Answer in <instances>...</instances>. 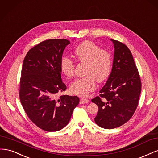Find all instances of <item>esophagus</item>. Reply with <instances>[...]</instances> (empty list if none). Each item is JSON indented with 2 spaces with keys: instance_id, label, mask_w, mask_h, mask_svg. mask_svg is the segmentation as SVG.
I'll return each mask as SVG.
<instances>
[{
  "instance_id": "obj_1",
  "label": "esophagus",
  "mask_w": 158,
  "mask_h": 158,
  "mask_svg": "<svg viewBox=\"0 0 158 158\" xmlns=\"http://www.w3.org/2000/svg\"><path fill=\"white\" fill-rule=\"evenodd\" d=\"M89 100L87 98H82L80 99V104H84V103H89Z\"/></svg>"
}]
</instances>
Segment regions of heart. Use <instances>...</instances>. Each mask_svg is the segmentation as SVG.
I'll list each match as a JSON object with an SVG mask.
<instances>
[{"label": "heart", "mask_w": 158, "mask_h": 158, "mask_svg": "<svg viewBox=\"0 0 158 158\" xmlns=\"http://www.w3.org/2000/svg\"><path fill=\"white\" fill-rule=\"evenodd\" d=\"M74 55L79 61L86 63L85 74L87 76L78 78L71 84L70 91L73 94L86 96L96 88L95 80L102 82L111 74L113 57L110 52L94 43L86 41L76 47ZM60 69L67 78L73 77L75 70L74 61L64 56L60 60Z\"/></svg>", "instance_id": "heart-1"}]
</instances>
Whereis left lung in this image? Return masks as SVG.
<instances>
[{
	"mask_svg": "<svg viewBox=\"0 0 158 158\" xmlns=\"http://www.w3.org/2000/svg\"><path fill=\"white\" fill-rule=\"evenodd\" d=\"M114 44L111 73L99 96L92 99L98 106L94 120L100 127L113 129L124 125L135 112L141 92V80L131 52L118 41Z\"/></svg>",
	"mask_w": 158,
	"mask_h": 158,
	"instance_id": "obj_1",
	"label": "left lung"
}]
</instances>
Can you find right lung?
<instances>
[{
    "instance_id": "1",
    "label": "right lung",
    "mask_w": 158,
    "mask_h": 158,
    "mask_svg": "<svg viewBox=\"0 0 158 158\" xmlns=\"http://www.w3.org/2000/svg\"><path fill=\"white\" fill-rule=\"evenodd\" d=\"M70 41L48 40L33 47L23 62L20 82V102L27 117L47 132L61 130L69 123L80 99L60 95L66 86L61 78L60 60Z\"/></svg>"
}]
</instances>
